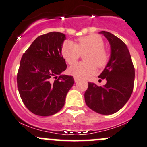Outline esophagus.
<instances>
[{
    "label": "esophagus",
    "mask_w": 147,
    "mask_h": 147,
    "mask_svg": "<svg viewBox=\"0 0 147 147\" xmlns=\"http://www.w3.org/2000/svg\"><path fill=\"white\" fill-rule=\"evenodd\" d=\"M74 80H75V82H78V81L80 80L79 78H76V77H75V78H74Z\"/></svg>",
    "instance_id": "obj_1"
}]
</instances>
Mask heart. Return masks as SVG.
<instances>
[{
	"mask_svg": "<svg viewBox=\"0 0 147 147\" xmlns=\"http://www.w3.org/2000/svg\"><path fill=\"white\" fill-rule=\"evenodd\" d=\"M85 52V62H78L69 69V73L76 78H85L93 75L96 72V66L103 68L109 61V53L104 47V40L98 34L80 37L75 45L67 41L61 48V54L69 65L75 63L81 54Z\"/></svg>",
	"mask_w": 147,
	"mask_h": 147,
	"instance_id": "b5f03b06",
	"label": "heart"
}]
</instances>
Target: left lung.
Instances as JSON below:
<instances>
[{
  "instance_id": "left-lung-1",
  "label": "left lung",
  "mask_w": 147,
  "mask_h": 147,
  "mask_svg": "<svg viewBox=\"0 0 147 147\" xmlns=\"http://www.w3.org/2000/svg\"><path fill=\"white\" fill-rule=\"evenodd\" d=\"M111 45V57L102 73L98 76L105 79L103 86L88 82L85 92L86 105L96 113L110 115L119 111L131 95L134 84L135 70L126 44L108 31H102Z\"/></svg>"
}]
</instances>
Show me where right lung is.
<instances>
[{
    "instance_id": "1",
    "label": "right lung",
    "mask_w": 147,
    "mask_h": 147,
    "mask_svg": "<svg viewBox=\"0 0 147 147\" xmlns=\"http://www.w3.org/2000/svg\"><path fill=\"white\" fill-rule=\"evenodd\" d=\"M66 36L49 32L38 36L24 53L17 74V86L24 105L41 116L59 112L65 105L73 77L61 75L67 65L61 54Z\"/></svg>"
}]
</instances>
